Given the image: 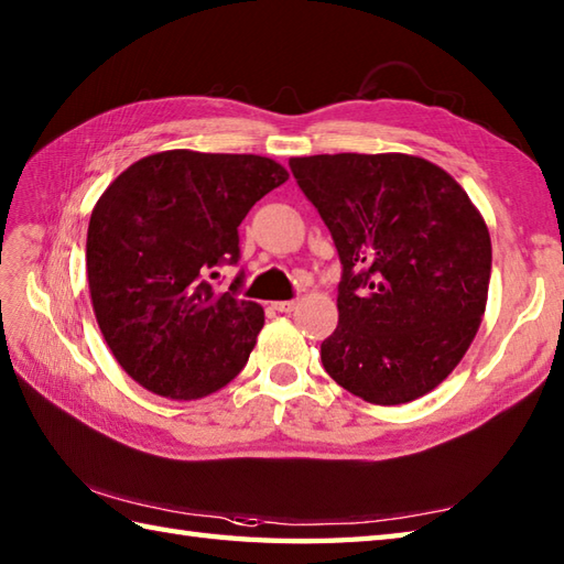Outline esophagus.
Here are the masks:
<instances>
[{
	"instance_id": "obj_1",
	"label": "esophagus",
	"mask_w": 564,
	"mask_h": 564,
	"mask_svg": "<svg viewBox=\"0 0 564 564\" xmlns=\"http://www.w3.org/2000/svg\"><path fill=\"white\" fill-rule=\"evenodd\" d=\"M295 307H297L295 301H275L273 303V310H279V313H293Z\"/></svg>"
}]
</instances>
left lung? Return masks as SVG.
Returning a JSON list of instances; mask_svg holds the SVG:
<instances>
[{
	"instance_id": "obj_1",
	"label": "left lung",
	"mask_w": 564,
	"mask_h": 564,
	"mask_svg": "<svg viewBox=\"0 0 564 564\" xmlns=\"http://www.w3.org/2000/svg\"><path fill=\"white\" fill-rule=\"evenodd\" d=\"M291 172L339 251L322 366L370 404H404L460 364L485 315L492 242L463 186L414 154H313Z\"/></svg>"
}]
</instances>
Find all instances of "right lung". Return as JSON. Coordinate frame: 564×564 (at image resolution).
I'll return each instance as SVG.
<instances>
[{
	"mask_svg": "<svg viewBox=\"0 0 564 564\" xmlns=\"http://www.w3.org/2000/svg\"><path fill=\"white\" fill-rule=\"evenodd\" d=\"M289 172L259 154L166 150L118 174L91 210L87 279L116 361L154 394L198 400L254 349L263 307L208 279L237 263V227Z\"/></svg>",
	"mask_w": 564,
	"mask_h": 564,
	"instance_id": "add662e5",
	"label": "right lung"
}]
</instances>
